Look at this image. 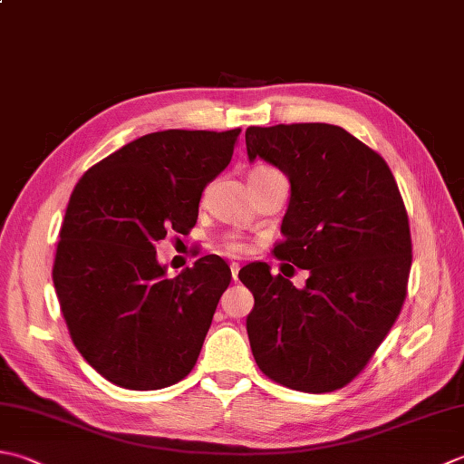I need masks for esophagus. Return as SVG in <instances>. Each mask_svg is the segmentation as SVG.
Returning a JSON list of instances; mask_svg holds the SVG:
<instances>
[{"label":"esophagus","mask_w":464,"mask_h":464,"mask_svg":"<svg viewBox=\"0 0 464 464\" xmlns=\"http://www.w3.org/2000/svg\"><path fill=\"white\" fill-rule=\"evenodd\" d=\"M239 263H231V277L237 281V277H239Z\"/></svg>","instance_id":"1"}]
</instances>
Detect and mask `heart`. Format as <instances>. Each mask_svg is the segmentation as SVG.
Returning a JSON list of instances; mask_svg holds the SVG:
<instances>
[{
  "mask_svg": "<svg viewBox=\"0 0 464 464\" xmlns=\"http://www.w3.org/2000/svg\"><path fill=\"white\" fill-rule=\"evenodd\" d=\"M261 169H266V167H259V169H256V170H261ZM225 249L231 251V253H239V251H243L245 247H243V243H241L239 239L227 237V239H225Z\"/></svg>",
  "mask_w": 464,
  "mask_h": 464,
  "instance_id": "b5f03b06",
  "label": "heart"
}]
</instances>
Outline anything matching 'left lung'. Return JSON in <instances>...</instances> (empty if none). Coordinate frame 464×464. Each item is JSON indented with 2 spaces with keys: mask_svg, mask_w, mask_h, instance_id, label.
<instances>
[{
  "mask_svg": "<svg viewBox=\"0 0 464 464\" xmlns=\"http://www.w3.org/2000/svg\"><path fill=\"white\" fill-rule=\"evenodd\" d=\"M245 144L292 187L276 257L310 271L302 289L267 263L239 271L256 297L253 358L287 388L332 392L364 370L402 310L412 243L401 190L386 160L342 126H249Z\"/></svg>",
  "mask_w": 464,
  "mask_h": 464,
  "instance_id": "8db88e82",
  "label": "left lung"
}]
</instances>
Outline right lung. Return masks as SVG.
I'll return each mask as SVG.
<instances>
[{
  "label": "right lung",
  "mask_w": 464,
  "mask_h": 464,
  "mask_svg": "<svg viewBox=\"0 0 464 464\" xmlns=\"http://www.w3.org/2000/svg\"><path fill=\"white\" fill-rule=\"evenodd\" d=\"M239 132L144 134L72 190L53 287L72 342L108 382L159 390L193 370L231 269L205 256L167 277L154 245L195 227L203 190L231 162Z\"/></svg>",
  "instance_id": "obj_1"
}]
</instances>
